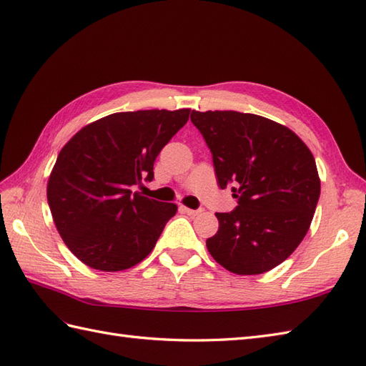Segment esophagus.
<instances>
[{
	"instance_id": "obj_1",
	"label": "esophagus",
	"mask_w": 366,
	"mask_h": 366,
	"mask_svg": "<svg viewBox=\"0 0 366 366\" xmlns=\"http://www.w3.org/2000/svg\"><path fill=\"white\" fill-rule=\"evenodd\" d=\"M181 210H182V212H185L187 215H192V217H197V215H199V214H201V210L189 209V207H185V206H182V207H181Z\"/></svg>"
}]
</instances>
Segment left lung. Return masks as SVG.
I'll return each instance as SVG.
<instances>
[{
	"mask_svg": "<svg viewBox=\"0 0 366 366\" xmlns=\"http://www.w3.org/2000/svg\"><path fill=\"white\" fill-rule=\"evenodd\" d=\"M192 123L210 148L219 189L232 187L239 199L231 214H215L210 256L235 274L267 273L309 231L321 189L315 159L292 129L265 117L192 110Z\"/></svg>",
	"mask_w": 366,
	"mask_h": 366,
	"instance_id": "obj_1",
	"label": "left lung"
}]
</instances>
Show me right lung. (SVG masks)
<instances>
[{"label":"right lung","mask_w":366,"mask_h":366,"mask_svg":"<svg viewBox=\"0 0 366 366\" xmlns=\"http://www.w3.org/2000/svg\"><path fill=\"white\" fill-rule=\"evenodd\" d=\"M189 115L190 109L117 112L84 126L59 152L48 204L66 248L87 267L115 273L154 249L177 206L132 187L154 177L156 157Z\"/></svg>","instance_id":"obj_1"}]
</instances>
